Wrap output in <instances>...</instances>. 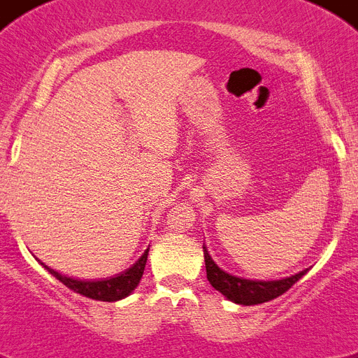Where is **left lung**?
Returning a JSON list of instances; mask_svg holds the SVG:
<instances>
[{"instance_id": "obj_1", "label": "left lung", "mask_w": 358, "mask_h": 358, "mask_svg": "<svg viewBox=\"0 0 358 358\" xmlns=\"http://www.w3.org/2000/svg\"><path fill=\"white\" fill-rule=\"evenodd\" d=\"M204 262H206V274L208 281L211 283L213 289L238 305H260V303H267L274 297L285 294L290 287L296 283L301 276H305L306 271H301L296 276L285 278V280L278 281H252V280H242V278L231 276V274L224 273L222 268L218 267L213 260H211L210 252L204 248Z\"/></svg>"}]
</instances>
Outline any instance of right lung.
I'll return each instance as SVG.
<instances>
[{"label": "right lung", "instance_id": "right-lung-1", "mask_svg": "<svg viewBox=\"0 0 358 358\" xmlns=\"http://www.w3.org/2000/svg\"><path fill=\"white\" fill-rule=\"evenodd\" d=\"M148 249L143 252L140 260L136 262L129 271H125L123 274L116 278H110V280H102V281H80L73 280V278L62 276L53 268L46 267L50 271V274L57 278L59 281H62L66 287H69L75 292L82 294L85 297H91V299H98V301H118L122 297L129 296L132 290L138 287L141 276H143L145 264H147Z\"/></svg>", "mask_w": 358, "mask_h": 358}]
</instances>
